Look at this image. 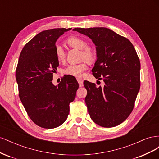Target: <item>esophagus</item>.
Listing matches in <instances>:
<instances>
[{
  "label": "esophagus",
  "instance_id": "1",
  "mask_svg": "<svg viewBox=\"0 0 159 159\" xmlns=\"http://www.w3.org/2000/svg\"><path fill=\"white\" fill-rule=\"evenodd\" d=\"M77 81H78V82L80 85V87H82L83 85H84V81L81 78H77Z\"/></svg>",
  "mask_w": 159,
  "mask_h": 159
}]
</instances>
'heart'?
Wrapping results in <instances>:
<instances>
[{"mask_svg": "<svg viewBox=\"0 0 159 159\" xmlns=\"http://www.w3.org/2000/svg\"><path fill=\"white\" fill-rule=\"evenodd\" d=\"M66 43L72 48L81 50V57L85 58L88 61L91 62L94 60L95 54L93 50L90 47L87 46V42L83 38L72 36L66 40ZM55 55L57 60L58 61H63L65 58V52L59 45H57L55 48ZM86 69H87V65H86L85 62H82V63L78 64L70 65L66 68L63 71L66 75L74 77H81L83 72Z\"/></svg>", "mask_w": 159, "mask_h": 159, "instance_id": "obj_1", "label": "heart"}]
</instances>
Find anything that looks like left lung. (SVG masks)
<instances>
[{"label":"left lung","instance_id":"1","mask_svg":"<svg viewBox=\"0 0 159 159\" xmlns=\"http://www.w3.org/2000/svg\"><path fill=\"white\" fill-rule=\"evenodd\" d=\"M95 46L97 60L91 70L103 88L85 81V101L91 119L103 127L123 123L131 114L140 89L141 64L134 46L127 38L104 27L75 28Z\"/></svg>","mask_w":159,"mask_h":159}]
</instances>
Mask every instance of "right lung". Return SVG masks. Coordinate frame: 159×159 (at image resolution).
Listing matches in <instances>:
<instances>
[{
	"mask_svg": "<svg viewBox=\"0 0 159 159\" xmlns=\"http://www.w3.org/2000/svg\"><path fill=\"white\" fill-rule=\"evenodd\" d=\"M71 28H54L38 34L23 48L16 70L19 97L32 121L40 127L54 129L63 124L70 112L79 84L65 77L57 85L53 73L59 66L56 42Z\"/></svg>",
	"mask_w": 159,
	"mask_h": 159,
	"instance_id": "add662e5",
	"label": "right lung"
}]
</instances>
